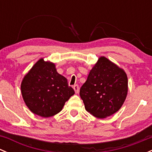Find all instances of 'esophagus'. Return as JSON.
I'll use <instances>...</instances> for the list:
<instances>
[{
    "instance_id": "34e87169",
    "label": "esophagus",
    "mask_w": 152,
    "mask_h": 152,
    "mask_svg": "<svg viewBox=\"0 0 152 152\" xmlns=\"http://www.w3.org/2000/svg\"><path fill=\"white\" fill-rule=\"evenodd\" d=\"M73 89H74L75 93H78L79 92V87L78 85H75L74 86H73Z\"/></svg>"
}]
</instances>
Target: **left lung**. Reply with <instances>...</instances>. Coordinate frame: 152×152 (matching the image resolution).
I'll return each instance as SVG.
<instances>
[{
    "mask_svg": "<svg viewBox=\"0 0 152 152\" xmlns=\"http://www.w3.org/2000/svg\"><path fill=\"white\" fill-rule=\"evenodd\" d=\"M127 92L128 79L124 70L102 56L90 70L79 95L88 113L104 118L120 110Z\"/></svg>",
    "mask_w": 152,
    "mask_h": 152,
    "instance_id": "obj_1",
    "label": "left lung"
}]
</instances>
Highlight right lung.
I'll list each match as a JSON object with an SVG mask.
<instances>
[{
	"mask_svg": "<svg viewBox=\"0 0 152 152\" xmlns=\"http://www.w3.org/2000/svg\"><path fill=\"white\" fill-rule=\"evenodd\" d=\"M21 93L32 113L48 118L59 113L75 92L54 64L40 59L23 79Z\"/></svg>",
	"mask_w": 152,
	"mask_h": 152,
	"instance_id": "add662e5",
	"label": "right lung"
}]
</instances>
